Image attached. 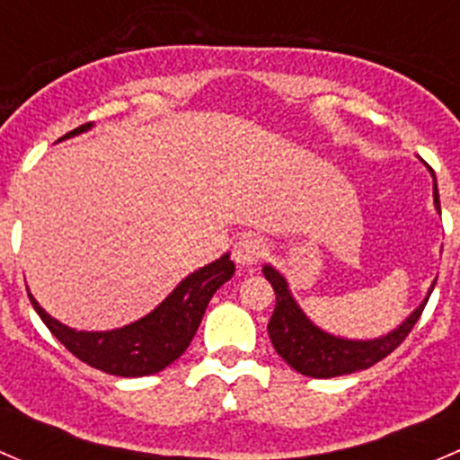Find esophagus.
Instances as JSON below:
<instances>
[{
  "instance_id": "esophagus-1",
  "label": "esophagus",
  "mask_w": 460,
  "mask_h": 460,
  "mask_svg": "<svg viewBox=\"0 0 460 460\" xmlns=\"http://www.w3.org/2000/svg\"><path fill=\"white\" fill-rule=\"evenodd\" d=\"M264 252H267V247H264L262 240L258 235L247 234L234 244V260L238 267H253L264 258Z\"/></svg>"
}]
</instances>
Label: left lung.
Masks as SVG:
<instances>
[{"label":"left lung","instance_id":"1","mask_svg":"<svg viewBox=\"0 0 460 460\" xmlns=\"http://www.w3.org/2000/svg\"><path fill=\"white\" fill-rule=\"evenodd\" d=\"M434 202L436 208L440 211L438 200V187H436L434 178ZM264 278L271 282L273 294H276V309H273L271 320H269V338L273 342V349L282 356L289 367L296 372L312 376V378H333V376L354 374L360 369H367L372 365L380 363L387 358L414 329L419 323L420 314H423L425 305H428L429 296L425 303L411 314L405 323L392 333L376 341H345V338L329 336V333L320 332L316 324H312L298 309V305L291 298L287 282L276 269L264 267ZM436 285V282H434ZM434 289V287H431ZM429 289V294H431Z\"/></svg>","mask_w":460,"mask_h":460}]
</instances>
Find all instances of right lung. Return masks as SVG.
Segmentation results:
<instances>
[{
	"label": "right lung",
	"instance_id": "add662e5",
	"mask_svg": "<svg viewBox=\"0 0 460 460\" xmlns=\"http://www.w3.org/2000/svg\"><path fill=\"white\" fill-rule=\"evenodd\" d=\"M88 128H91V122L73 128L64 137L77 136ZM234 271L235 264L231 262L229 256H222L216 262L202 267L200 271L184 278L155 312H151L137 323L115 329V332H75V329H68L66 324L50 318L31 294L29 298L35 312L50 329V333L82 363L106 374L136 378V376L162 372L187 351L193 336H196L208 300L222 282L234 276Z\"/></svg>",
	"mask_w": 460,
	"mask_h": 460
}]
</instances>
